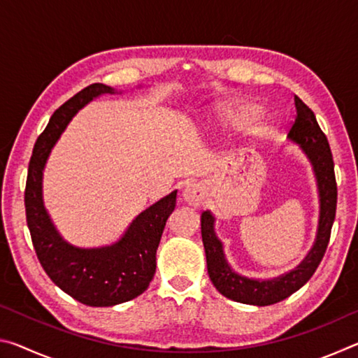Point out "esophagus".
I'll return each instance as SVG.
<instances>
[{"label":"esophagus","mask_w":358,"mask_h":358,"mask_svg":"<svg viewBox=\"0 0 358 358\" xmlns=\"http://www.w3.org/2000/svg\"><path fill=\"white\" fill-rule=\"evenodd\" d=\"M183 199L191 205V207H201L205 199L203 186L199 183H191L185 187Z\"/></svg>","instance_id":"obj_1"}]
</instances>
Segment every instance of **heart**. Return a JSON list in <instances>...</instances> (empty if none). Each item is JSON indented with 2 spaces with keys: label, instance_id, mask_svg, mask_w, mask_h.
<instances>
[{
  "label": "heart",
  "instance_id": "obj_1",
  "mask_svg": "<svg viewBox=\"0 0 358 358\" xmlns=\"http://www.w3.org/2000/svg\"><path fill=\"white\" fill-rule=\"evenodd\" d=\"M259 115V107L251 102H238V104L226 106L220 110L221 121L232 124H245Z\"/></svg>",
  "mask_w": 358,
  "mask_h": 358
}]
</instances>
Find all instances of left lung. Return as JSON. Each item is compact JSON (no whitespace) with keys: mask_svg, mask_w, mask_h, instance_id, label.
Returning <instances> with one entry per match:
<instances>
[{"mask_svg":"<svg viewBox=\"0 0 358 358\" xmlns=\"http://www.w3.org/2000/svg\"><path fill=\"white\" fill-rule=\"evenodd\" d=\"M294 101L296 115L287 137L289 141L300 145L303 153L311 162L317 181L320 203L316 241L306 257L294 270L273 278V280H252V278L241 276L230 268L226 256H224L221 240L215 234V216L210 211H203L201 216L202 241L205 256H207L210 280L217 292L234 301L245 303V305H273L305 286L324 257L327 246H329L333 221H335L338 189L335 164H333L329 141L322 129L319 128L311 108L299 96H295Z\"/></svg>","mask_w":358,"mask_h":358,"instance_id":"1","label":"left lung"}]
</instances>
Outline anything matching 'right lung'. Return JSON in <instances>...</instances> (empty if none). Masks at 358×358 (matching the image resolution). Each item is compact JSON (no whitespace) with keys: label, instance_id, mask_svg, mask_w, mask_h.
<instances>
[{"label":"right lung","instance_id":"obj_1","mask_svg":"<svg viewBox=\"0 0 358 358\" xmlns=\"http://www.w3.org/2000/svg\"><path fill=\"white\" fill-rule=\"evenodd\" d=\"M117 93L93 83L55 110L38 137L29 159L25 187L27 224L42 268L57 286L87 306H113L143 294L156 271V250L167 217L175 208L177 191L143 210L117 243L77 248L66 241L48 216L42 201V172L53 145L72 117L101 94Z\"/></svg>","mask_w":358,"mask_h":358}]
</instances>
